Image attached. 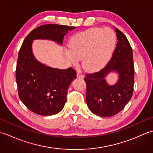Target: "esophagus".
<instances>
[{
  "label": "esophagus",
  "instance_id": "obj_1",
  "mask_svg": "<svg viewBox=\"0 0 153 153\" xmlns=\"http://www.w3.org/2000/svg\"><path fill=\"white\" fill-rule=\"evenodd\" d=\"M77 77H78V78H83V77H84V76H83V75H82V74H81L80 73H77Z\"/></svg>",
  "mask_w": 153,
  "mask_h": 153
}]
</instances>
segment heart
Returning <instances> with one entry per match:
<instances>
[{
    "mask_svg": "<svg viewBox=\"0 0 153 153\" xmlns=\"http://www.w3.org/2000/svg\"><path fill=\"white\" fill-rule=\"evenodd\" d=\"M116 44V36L110 28L94 27L79 33L71 39L66 56L74 64L83 65L91 71L101 69L111 58Z\"/></svg>",
    "mask_w": 153,
    "mask_h": 153,
    "instance_id": "1",
    "label": "heart"
}]
</instances>
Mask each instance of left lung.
<instances>
[{
    "instance_id": "left-lung-1",
    "label": "left lung",
    "mask_w": 153,
    "mask_h": 153,
    "mask_svg": "<svg viewBox=\"0 0 153 153\" xmlns=\"http://www.w3.org/2000/svg\"><path fill=\"white\" fill-rule=\"evenodd\" d=\"M118 43L111 59L99 71L87 74L86 102L95 115L109 117L116 115L124 108L133 95L134 85V64L133 52L128 39L118 29L114 28ZM114 71L119 78L113 86L107 83L105 77Z\"/></svg>"
}]
</instances>
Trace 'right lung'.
Masks as SVG:
<instances>
[{
	"label": "right lung",
	"instance_id": "1",
	"mask_svg": "<svg viewBox=\"0 0 153 153\" xmlns=\"http://www.w3.org/2000/svg\"><path fill=\"white\" fill-rule=\"evenodd\" d=\"M75 28L58 24L41 25L32 30L22 45L16 70L18 95L25 106L37 114L54 115L62 110L76 71L72 68L60 70L41 63L32 51L33 41L51 40L62 45L64 37Z\"/></svg>",
	"mask_w": 153,
	"mask_h": 153
}]
</instances>
